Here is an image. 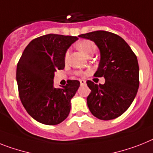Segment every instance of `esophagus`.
Segmentation results:
<instances>
[{"label": "esophagus", "mask_w": 153, "mask_h": 153, "mask_svg": "<svg viewBox=\"0 0 153 153\" xmlns=\"http://www.w3.org/2000/svg\"><path fill=\"white\" fill-rule=\"evenodd\" d=\"M80 84L81 85H84L86 84V82L85 80H80Z\"/></svg>", "instance_id": "34e87169"}]
</instances>
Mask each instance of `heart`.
I'll return each instance as SVG.
<instances>
[{
  "mask_svg": "<svg viewBox=\"0 0 153 153\" xmlns=\"http://www.w3.org/2000/svg\"><path fill=\"white\" fill-rule=\"evenodd\" d=\"M76 47L87 57L94 54L96 50V44L92 41L87 40V39L80 41L76 45ZM68 52H67L65 55V59L68 58Z\"/></svg>",
  "mask_w": 153,
  "mask_h": 153,
  "instance_id": "1",
  "label": "heart"
}]
</instances>
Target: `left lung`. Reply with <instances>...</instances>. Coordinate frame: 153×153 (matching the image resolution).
Instances as JSON below:
<instances>
[{"label": "left lung", "mask_w": 153, "mask_h": 153, "mask_svg": "<svg viewBox=\"0 0 153 153\" xmlns=\"http://www.w3.org/2000/svg\"><path fill=\"white\" fill-rule=\"evenodd\" d=\"M93 41L100 52L96 77H103V85L87 81L91 93L87 105L93 116L103 120L120 117L131 106L139 86L137 57L124 39L106 31L79 35Z\"/></svg>", "instance_id": "left-lung-1"}]
</instances>
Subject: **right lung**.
<instances>
[{
	"label": "right lung",
	"instance_id": "1",
	"mask_svg": "<svg viewBox=\"0 0 153 153\" xmlns=\"http://www.w3.org/2000/svg\"><path fill=\"white\" fill-rule=\"evenodd\" d=\"M77 36L47 34L33 39L23 51L16 70L19 97L33 119L47 125L65 120L71 100L80 82L69 80L62 88L53 86L54 73L65 66V54Z\"/></svg>",
	"mask_w": 153,
	"mask_h": 153
}]
</instances>
